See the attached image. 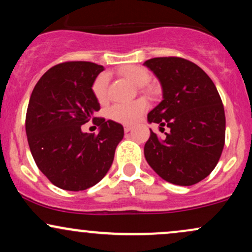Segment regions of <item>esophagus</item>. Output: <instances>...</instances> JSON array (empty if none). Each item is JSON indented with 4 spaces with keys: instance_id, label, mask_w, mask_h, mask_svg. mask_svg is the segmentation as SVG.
Segmentation results:
<instances>
[{
    "instance_id": "esophagus-1",
    "label": "esophagus",
    "mask_w": 252,
    "mask_h": 252,
    "mask_svg": "<svg viewBox=\"0 0 252 252\" xmlns=\"http://www.w3.org/2000/svg\"><path fill=\"white\" fill-rule=\"evenodd\" d=\"M132 128H134V126H130V124H126V126H124V131L129 132L130 130H132Z\"/></svg>"
}]
</instances>
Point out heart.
Segmentation results:
<instances>
[{"instance_id":"b5f03b06","label":"heart","mask_w":252,"mask_h":252,"mask_svg":"<svg viewBox=\"0 0 252 252\" xmlns=\"http://www.w3.org/2000/svg\"><path fill=\"white\" fill-rule=\"evenodd\" d=\"M120 72L126 79H128L130 83L134 84L135 86H138V88H142L149 80L148 71L144 70L143 67H140V66H126ZM92 91L99 102L105 100L106 94H108V76L105 73L99 74L96 78L94 86H92ZM146 109L147 103L143 99H137L128 103H116L110 106L109 116L116 122L126 124L132 123L137 118H140L141 115L146 111Z\"/></svg>"}]
</instances>
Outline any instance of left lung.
<instances>
[{"mask_svg": "<svg viewBox=\"0 0 252 252\" xmlns=\"http://www.w3.org/2000/svg\"><path fill=\"white\" fill-rule=\"evenodd\" d=\"M144 65L162 88V100L148 122L166 126L161 138L150 130L144 156L163 180L180 186L210 175L225 143V112L216 85L204 71L182 58H153Z\"/></svg>", "mask_w": 252, "mask_h": 252, "instance_id": "obj_1", "label": "left lung"}]
</instances>
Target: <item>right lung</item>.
<instances>
[{
    "instance_id": "right-lung-1",
    "label": "right lung",
    "mask_w": 252,
    "mask_h": 252,
    "mask_svg": "<svg viewBox=\"0 0 252 252\" xmlns=\"http://www.w3.org/2000/svg\"><path fill=\"white\" fill-rule=\"evenodd\" d=\"M104 67L89 62L56 65L36 83L26 115V134L36 166L57 187L84 190L105 176L122 141V124L94 117L99 103L92 91ZM94 119L97 135L81 131Z\"/></svg>"
}]
</instances>
